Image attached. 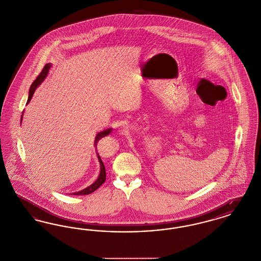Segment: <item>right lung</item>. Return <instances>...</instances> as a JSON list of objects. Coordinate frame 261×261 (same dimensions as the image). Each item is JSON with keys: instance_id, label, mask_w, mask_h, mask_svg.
I'll return each instance as SVG.
<instances>
[{"instance_id": "1", "label": "right lung", "mask_w": 261, "mask_h": 261, "mask_svg": "<svg viewBox=\"0 0 261 261\" xmlns=\"http://www.w3.org/2000/svg\"><path fill=\"white\" fill-rule=\"evenodd\" d=\"M50 67V63H47V64L44 66V68L42 69L41 73L38 75L37 78H36V79L34 80V82L32 83V85H31V87H30V90H29V97H28V99H27V103L32 99L33 94H34V92H35V89H36V88L44 81V79L46 78V76H47L48 72H49ZM21 120H22V115H21ZM111 132H112V129H107V130L101 131V132H99V133L97 134L96 140H95V146H96V148H97V144H98V142H99V140H100L101 138L109 135ZM98 159H99V164H100V172H99V176L98 177V179H97L91 186L87 187L86 189H84V190H82V191H80V192L73 193V195H75V196L89 195V194L95 192V191H96L99 186H101V185L103 184V182L106 181V168H105V165H103V163H102L100 158H99V153H98Z\"/></svg>"}]
</instances>
